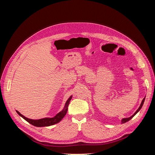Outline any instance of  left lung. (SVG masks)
<instances>
[{"mask_svg": "<svg viewBox=\"0 0 155 155\" xmlns=\"http://www.w3.org/2000/svg\"><path fill=\"white\" fill-rule=\"evenodd\" d=\"M145 97L143 98V99L142 100V103H141V104H140V107H139V108H138V109L137 110V111H136L135 112H134V113L132 115V116H130L129 117V118H123L122 120H121V124H124V123H126L127 122V121H129L130 119H132L133 118V117L136 115V114H137V113H138V112L140 110V109H141V108L142 107V106H143V103H144V101H145Z\"/></svg>", "mask_w": 155, "mask_h": 155, "instance_id": "1", "label": "left lung"}]
</instances>
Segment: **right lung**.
<instances>
[{
    "instance_id": "1",
    "label": "right lung",
    "mask_w": 155,
    "mask_h": 155,
    "mask_svg": "<svg viewBox=\"0 0 155 155\" xmlns=\"http://www.w3.org/2000/svg\"><path fill=\"white\" fill-rule=\"evenodd\" d=\"M72 97V96H70V97L68 98V100L66 101V103H65L63 109L61 111H60L59 113H58L54 117H53V118H41L39 120H32V119L28 118L25 116H23L18 110H16V112L20 116H21L23 119H25L26 121H28V122L30 123V124L33 125L34 126L48 127L50 125H53L54 124L59 123V121L64 118V116L66 115L68 110V107L69 105V103L70 100H71Z\"/></svg>"
}]
</instances>
